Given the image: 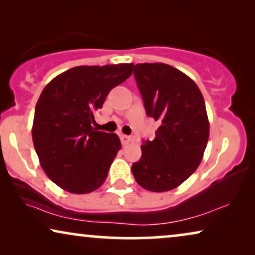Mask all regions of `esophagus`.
Here are the masks:
<instances>
[{
    "instance_id": "obj_1",
    "label": "esophagus",
    "mask_w": 255,
    "mask_h": 255,
    "mask_svg": "<svg viewBox=\"0 0 255 255\" xmlns=\"http://www.w3.org/2000/svg\"><path fill=\"white\" fill-rule=\"evenodd\" d=\"M121 141H122V145L125 146V145H128V142H131L132 139H131L130 137H128V135L122 134V135H121Z\"/></svg>"
}]
</instances>
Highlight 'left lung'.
<instances>
[{
	"label": "left lung",
	"mask_w": 255,
	"mask_h": 255,
	"mask_svg": "<svg viewBox=\"0 0 255 255\" xmlns=\"http://www.w3.org/2000/svg\"><path fill=\"white\" fill-rule=\"evenodd\" d=\"M134 78L147 116L160 127L132 165L139 186L161 193L179 187L200 166L209 139L205 102L196 83L173 66L137 64Z\"/></svg>",
	"instance_id": "left-lung-1"
}]
</instances>
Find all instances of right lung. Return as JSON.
<instances>
[{
    "mask_svg": "<svg viewBox=\"0 0 255 255\" xmlns=\"http://www.w3.org/2000/svg\"><path fill=\"white\" fill-rule=\"evenodd\" d=\"M133 71V64L78 66L48 82L36 104L32 140L41 168L72 194L99 189L122 148L116 133L92 127L108 94Z\"/></svg>",
    "mask_w": 255,
    "mask_h": 255,
    "instance_id": "obj_1",
    "label": "right lung"
}]
</instances>
